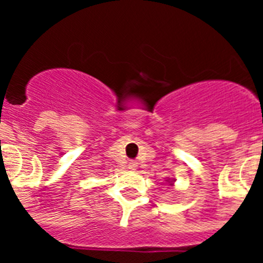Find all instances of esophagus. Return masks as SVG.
I'll return each mask as SVG.
<instances>
[{
    "label": "esophagus",
    "instance_id": "1",
    "mask_svg": "<svg viewBox=\"0 0 263 263\" xmlns=\"http://www.w3.org/2000/svg\"><path fill=\"white\" fill-rule=\"evenodd\" d=\"M137 166H138V163H137L136 160H130V162H129V168L130 170H136Z\"/></svg>",
    "mask_w": 263,
    "mask_h": 263
}]
</instances>
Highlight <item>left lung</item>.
<instances>
[{"mask_svg": "<svg viewBox=\"0 0 263 263\" xmlns=\"http://www.w3.org/2000/svg\"><path fill=\"white\" fill-rule=\"evenodd\" d=\"M168 182H170V180H168Z\"/></svg>", "mask_w": 263, "mask_h": 263, "instance_id": "left-lung-1", "label": "left lung"}]
</instances>
